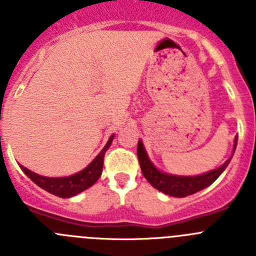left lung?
<instances>
[{
    "label": "left lung",
    "instance_id": "left-lung-1",
    "mask_svg": "<svg viewBox=\"0 0 256 256\" xmlns=\"http://www.w3.org/2000/svg\"><path fill=\"white\" fill-rule=\"evenodd\" d=\"M237 137L234 138V152L236 150ZM137 156H138L140 166H141L142 174L144 177L148 180L151 186L155 187L156 190L164 192L169 196L174 198H186L188 195H194L196 192L204 190L205 187L210 186L216 178L222 174V172L227 168L230 164L232 156L224 162V164L219 166L218 169H214L212 172H208L201 176L196 177H180V176H170V174H165L162 172L158 170L152 165V162L148 160V154L144 151V144L141 141H138L137 146Z\"/></svg>",
    "mask_w": 256,
    "mask_h": 256
}]
</instances>
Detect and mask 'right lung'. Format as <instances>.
Wrapping results in <instances>:
<instances>
[{
    "mask_svg": "<svg viewBox=\"0 0 256 256\" xmlns=\"http://www.w3.org/2000/svg\"><path fill=\"white\" fill-rule=\"evenodd\" d=\"M114 134L108 138V144L105 148L101 150V152L94 159V162L88 165L87 168L83 169L82 172L70 176V177H62V178H50L44 177V176H38V174L33 173L26 166H20L22 170L30 178L33 182L40 186V188H44V191L50 192L52 195H56L58 198H72V196L78 195L79 192L84 191L88 187L94 186L96 180L100 178L101 173H102L104 166V156H105L106 151L108 150L110 144H112Z\"/></svg>",
    "mask_w": 256,
    "mask_h": 256,
    "instance_id": "1",
    "label": "right lung"
}]
</instances>
